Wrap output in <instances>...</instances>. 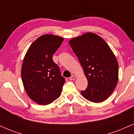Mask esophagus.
<instances>
[{"mask_svg":"<svg viewBox=\"0 0 134 134\" xmlns=\"http://www.w3.org/2000/svg\"><path fill=\"white\" fill-rule=\"evenodd\" d=\"M76 78V76H71L70 77V80H75V79Z\"/></svg>","mask_w":134,"mask_h":134,"instance_id":"obj_1","label":"esophagus"}]
</instances>
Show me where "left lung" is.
Masks as SVG:
<instances>
[{
    "label": "left lung",
    "mask_w": 134,
    "mask_h": 134,
    "mask_svg": "<svg viewBox=\"0 0 134 134\" xmlns=\"http://www.w3.org/2000/svg\"><path fill=\"white\" fill-rule=\"evenodd\" d=\"M69 43L88 82L86 90L81 91L82 96L96 103L107 99L119 79L118 62L112 49L104 40L91 32L73 38Z\"/></svg>",
    "instance_id": "obj_1"
}]
</instances>
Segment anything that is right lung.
I'll use <instances>...</instances> for the list:
<instances>
[{"mask_svg": "<svg viewBox=\"0 0 134 134\" xmlns=\"http://www.w3.org/2000/svg\"><path fill=\"white\" fill-rule=\"evenodd\" d=\"M63 40L43 35L32 43L25 55L21 70L23 85L30 98L40 105L52 103L62 93L65 79L53 60V54Z\"/></svg>", "mask_w": 134, "mask_h": 134, "instance_id": "1", "label": "right lung"}]
</instances>
